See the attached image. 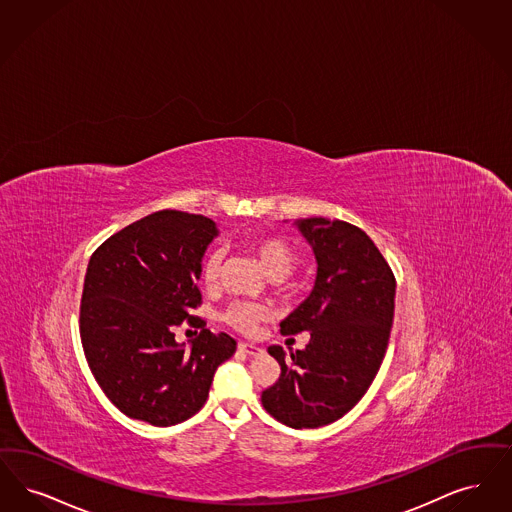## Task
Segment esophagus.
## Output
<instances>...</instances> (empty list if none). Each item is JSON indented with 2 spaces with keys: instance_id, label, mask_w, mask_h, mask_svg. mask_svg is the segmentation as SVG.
<instances>
[{
  "instance_id": "esophagus-1",
  "label": "esophagus",
  "mask_w": 512,
  "mask_h": 512,
  "mask_svg": "<svg viewBox=\"0 0 512 512\" xmlns=\"http://www.w3.org/2000/svg\"><path fill=\"white\" fill-rule=\"evenodd\" d=\"M239 350L245 352L248 356H262L264 348L256 346V344H248V342H239Z\"/></svg>"
}]
</instances>
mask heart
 Returning <instances> with one entry per match:
<instances>
[{
    "label": "heart",
    "mask_w": 512,
    "mask_h": 512,
    "mask_svg": "<svg viewBox=\"0 0 512 512\" xmlns=\"http://www.w3.org/2000/svg\"><path fill=\"white\" fill-rule=\"evenodd\" d=\"M252 252L258 256L260 264L266 269L267 275L271 279H283L289 275L292 267L296 266V252L294 248L279 239V237H260L250 243ZM222 250H212L200 269V279L204 287L212 289L218 283L220 277V267H222ZM266 308L254 302H233L227 306L223 312V321L231 325L233 329L241 333H252L264 319H266Z\"/></svg>",
    "instance_id": "heart-1"
}]
</instances>
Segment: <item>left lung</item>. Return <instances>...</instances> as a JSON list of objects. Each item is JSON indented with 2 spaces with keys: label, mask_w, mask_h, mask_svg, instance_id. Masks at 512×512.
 Listing matches in <instances>:
<instances>
[{
  "label": "left lung",
  "mask_w": 512,
  "mask_h": 512,
  "mask_svg": "<svg viewBox=\"0 0 512 512\" xmlns=\"http://www.w3.org/2000/svg\"><path fill=\"white\" fill-rule=\"evenodd\" d=\"M312 245L317 277L310 296L281 321V334L308 331L304 350L269 346L279 380L262 392L267 413L290 428H319L365 396L386 354L396 279L356 225L327 218L294 222Z\"/></svg>",
  "instance_id": "1"
}]
</instances>
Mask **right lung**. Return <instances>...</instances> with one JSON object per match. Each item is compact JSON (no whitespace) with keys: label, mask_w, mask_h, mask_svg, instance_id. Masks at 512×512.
Listing matches in <instances>:
<instances>
[{"label":"right lung","mask_w":512,"mask_h":512,"mask_svg":"<svg viewBox=\"0 0 512 512\" xmlns=\"http://www.w3.org/2000/svg\"><path fill=\"white\" fill-rule=\"evenodd\" d=\"M216 237L210 218L160 210L114 233L89 258L80 306L84 354L105 396L130 419L187 421L237 350L229 334L202 329L189 348L174 334L195 319L200 262Z\"/></svg>","instance_id":"1"}]
</instances>
